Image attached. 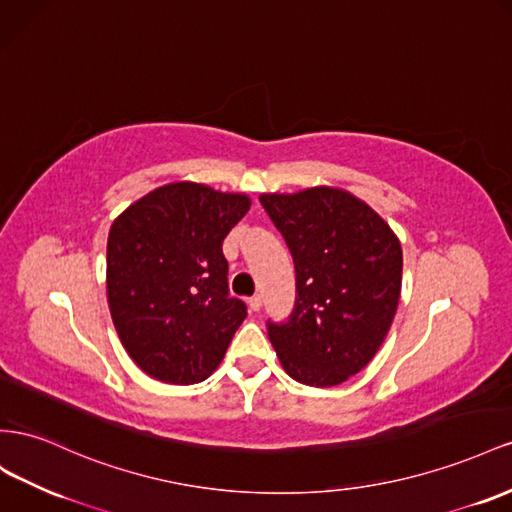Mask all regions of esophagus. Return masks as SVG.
I'll list each match as a JSON object with an SVG mask.
<instances>
[{"instance_id":"34e87169","label":"esophagus","mask_w":512,"mask_h":512,"mask_svg":"<svg viewBox=\"0 0 512 512\" xmlns=\"http://www.w3.org/2000/svg\"><path fill=\"white\" fill-rule=\"evenodd\" d=\"M250 310H254V312H258L260 310V306H262V299H260V295H254V297H250Z\"/></svg>"}]
</instances>
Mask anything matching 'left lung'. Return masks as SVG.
Segmentation results:
<instances>
[{
	"mask_svg": "<svg viewBox=\"0 0 512 512\" xmlns=\"http://www.w3.org/2000/svg\"><path fill=\"white\" fill-rule=\"evenodd\" d=\"M295 262L297 299L286 323H267L290 377L331 388L357 375L385 340L403 282V250L379 213L353 193L312 187L262 193Z\"/></svg>",
	"mask_w": 512,
	"mask_h": 512,
	"instance_id": "left-lung-1",
	"label": "left lung"
}]
</instances>
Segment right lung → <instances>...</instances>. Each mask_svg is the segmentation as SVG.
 Returning <instances> with one entry per match:
<instances>
[{
    "instance_id": "1",
    "label": "right lung",
    "mask_w": 512,
    "mask_h": 512,
    "mask_svg": "<svg viewBox=\"0 0 512 512\" xmlns=\"http://www.w3.org/2000/svg\"><path fill=\"white\" fill-rule=\"evenodd\" d=\"M250 211L245 193L170 183L120 213L107 237V303L122 347L148 377L200 383L247 316L228 293L226 234Z\"/></svg>"
}]
</instances>
